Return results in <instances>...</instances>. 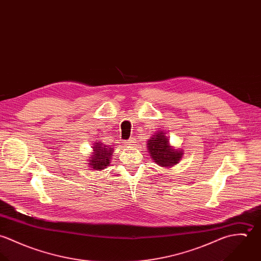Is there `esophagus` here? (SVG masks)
I'll use <instances>...</instances> for the list:
<instances>
[{
	"instance_id": "obj_1",
	"label": "esophagus",
	"mask_w": 261,
	"mask_h": 261,
	"mask_svg": "<svg viewBox=\"0 0 261 261\" xmlns=\"http://www.w3.org/2000/svg\"><path fill=\"white\" fill-rule=\"evenodd\" d=\"M134 143H135V139H134V138H130V139L126 142V144H127L128 146H130V145H132V144H134Z\"/></svg>"
}]
</instances>
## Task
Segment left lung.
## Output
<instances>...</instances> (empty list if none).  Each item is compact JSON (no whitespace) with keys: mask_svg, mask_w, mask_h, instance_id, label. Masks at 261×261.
Segmentation results:
<instances>
[{"mask_svg":"<svg viewBox=\"0 0 261 261\" xmlns=\"http://www.w3.org/2000/svg\"><path fill=\"white\" fill-rule=\"evenodd\" d=\"M149 155L155 164L164 168H170L178 164L183 154V149H176L169 143L164 132H158L148 141Z\"/></svg>","mask_w":261,"mask_h":261,"instance_id":"left-lung-1","label":"left lung"}]
</instances>
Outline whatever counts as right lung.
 I'll use <instances>...</instances> for the list:
<instances>
[{"label": "right lung", "mask_w": 261, "mask_h": 261, "mask_svg": "<svg viewBox=\"0 0 261 261\" xmlns=\"http://www.w3.org/2000/svg\"><path fill=\"white\" fill-rule=\"evenodd\" d=\"M92 149L93 152L90 156L89 163H87L91 169L101 171L111 165V160L114 153V149L103 145L98 141L94 143Z\"/></svg>", "instance_id": "right-lung-1"}]
</instances>
